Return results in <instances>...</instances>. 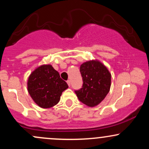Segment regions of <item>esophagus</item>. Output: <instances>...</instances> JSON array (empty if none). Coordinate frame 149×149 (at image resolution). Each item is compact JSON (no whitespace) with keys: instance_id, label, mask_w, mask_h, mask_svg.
<instances>
[{"instance_id":"34e87169","label":"esophagus","mask_w":149,"mask_h":149,"mask_svg":"<svg viewBox=\"0 0 149 149\" xmlns=\"http://www.w3.org/2000/svg\"><path fill=\"white\" fill-rule=\"evenodd\" d=\"M67 84H68V85H69V87L71 86V81H70L69 80H67Z\"/></svg>"}]
</instances>
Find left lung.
Masks as SVG:
<instances>
[{
	"mask_svg": "<svg viewBox=\"0 0 149 149\" xmlns=\"http://www.w3.org/2000/svg\"><path fill=\"white\" fill-rule=\"evenodd\" d=\"M80 71L83 84L75 92L82 103L90 107H95L109 93L111 75L104 64L97 60L83 63L80 66Z\"/></svg>",
	"mask_w": 149,
	"mask_h": 149,
	"instance_id": "1",
	"label": "left lung"
}]
</instances>
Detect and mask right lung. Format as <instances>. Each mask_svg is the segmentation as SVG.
Here are the masks:
<instances>
[{"mask_svg":"<svg viewBox=\"0 0 149 149\" xmlns=\"http://www.w3.org/2000/svg\"><path fill=\"white\" fill-rule=\"evenodd\" d=\"M28 92L37 105L48 109L60 100L62 92L69 88L59 73L51 65H42L29 77Z\"/></svg>","mask_w":149,"mask_h":149,"instance_id":"add662e5","label":"right lung"}]
</instances>
